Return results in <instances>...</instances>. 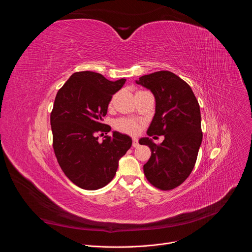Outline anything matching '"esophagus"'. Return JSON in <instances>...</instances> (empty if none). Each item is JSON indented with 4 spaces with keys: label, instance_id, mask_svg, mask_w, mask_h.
I'll return each mask as SVG.
<instances>
[{
    "label": "esophagus",
    "instance_id": "34e87169",
    "mask_svg": "<svg viewBox=\"0 0 252 252\" xmlns=\"http://www.w3.org/2000/svg\"><path fill=\"white\" fill-rule=\"evenodd\" d=\"M138 146H139V143H138L137 137H133V138H132V147H133V148H137Z\"/></svg>",
    "mask_w": 252,
    "mask_h": 252
}]
</instances>
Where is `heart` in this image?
<instances>
[{
    "label": "heart",
    "mask_w": 252,
    "mask_h": 252,
    "mask_svg": "<svg viewBox=\"0 0 252 252\" xmlns=\"http://www.w3.org/2000/svg\"><path fill=\"white\" fill-rule=\"evenodd\" d=\"M115 126L118 130L129 133V134H136L139 130V124L136 121L129 120V119H121L116 122Z\"/></svg>",
    "instance_id": "obj_1"
}]
</instances>
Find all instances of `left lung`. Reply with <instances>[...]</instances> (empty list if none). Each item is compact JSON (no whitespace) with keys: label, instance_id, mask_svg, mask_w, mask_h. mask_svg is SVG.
I'll return each instance as SVG.
<instances>
[{"label":"left lung","instance_id":"1","mask_svg":"<svg viewBox=\"0 0 252 252\" xmlns=\"http://www.w3.org/2000/svg\"><path fill=\"white\" fill-rule=\"evenodd\" d=\"M135 83L150 90L156 99L148 135L164 136L158 146L150 137L138 140L152 151L143 171L154 187L169 190L182 185L194 167L202 141L199 104L191 88L171 71H156Z\"/></svg>","mask_w":252,"mask_h":252}]
</instances>
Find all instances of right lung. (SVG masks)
<instances>
[{
    "instance_id": "right-lung-1",
    "label": "right lung",
    "mask_w": 252,
    "mask_h": 252,
    "mask_svg": "<svg viewBox=\"0 0 252 252\" xmlns=\"http://www.w3.org/2000/svg\"><path fill=\"white\" fill-rule=\"evenodd\" d=\"M126 81L112 82L94 71H79L56 95L51 114L55 155L64 174L81 189L95 190L109 184L131 147V137L119 131L102 141L95 136L97 131H111L101 121L112 96Z\"/></svg>"
}]
</instances>
